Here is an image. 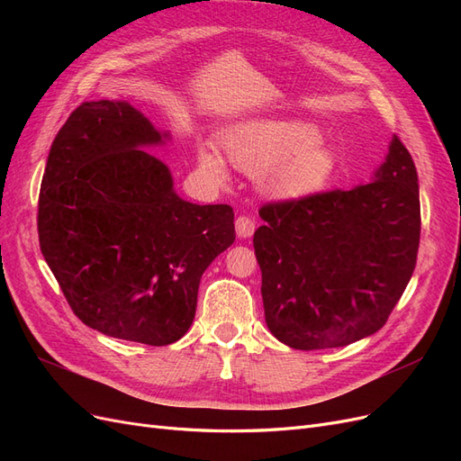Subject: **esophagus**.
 <instances>
[{
    "label": "esophagus",
    "mask_w": 461,
    "mask_h": 461,
    "mask_svg": "<svg viewBox=\"0 0 461 461\" xmlns=\"http://www.w3.org/2000/svg\"><path fill=\"white\" fill-rule=\"evenodd\" d=\"M234 227H236V234H239V239H249V236H252L256 230V222H254V219L240 215L234 221Z\"/></svg>",
    "instance_id": "1"
}]
</instances>
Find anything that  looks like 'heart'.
I'll return each instance as SVG.
<instances>
[{
  "label": "heart",
  "mask_w": 461,
  "mask_h": 461,
  "mask_svg": "<svg viewBox=\"0 0 461 461\" xmlns=\"http://www.w3.org/2000/svg\"><path fill=\"white\" fill-rule=\"evenodd\" d=\"M230 163L259 176L261 190L281 202L308 200L323 192L339 171V156L312 122L258 119L236 124L222 138ZM198 167L215 183L227 178V165L212 146L198 148Z\"/></svg>",
  "instance_id": "1"
}]
</instances>
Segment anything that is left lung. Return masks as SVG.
Masks as SVG:
<instances>
[{"label": "left lung", "instance_id": "obj_1", "mask_svg": "<svg viewBox=\"0 0 461 461\" xmlns=\"http://www.w3.org/2000/svg\"><path fill=\"white\" fill-rule=\"evenodd\" d=\"M254 234L265 323L294 350H325L379 330L406 290L420 248V185L393 138L371 183L267 203Z\"/></svg>", "mask_w": 461, "mask_h": 461}]
</instances>
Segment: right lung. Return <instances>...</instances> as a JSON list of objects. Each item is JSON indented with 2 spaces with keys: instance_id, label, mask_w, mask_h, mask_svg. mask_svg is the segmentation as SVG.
Masks as SVG:
<instances>
[{
  "instance_id": "add662e5",
  "label": "right lung",
  "mask_w": 461,
  "mask_h": 461,
  "mask_svg": "<svg viewBox=\"0 0 461 461\" xmlns=\"http://www.w3.org/2000/svg\"><path fill=\"white\" fill-rule=\"evenodd\" d=\"M169 140L129 102H85L55 136L38 202L40 249L75 315L148 346L185 337L203 271L234 242L232 207L183 200L146 149Z\"/></svg>"
}]
</instances>
